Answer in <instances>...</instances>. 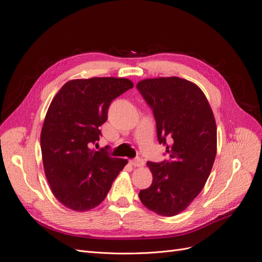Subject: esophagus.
Listing matches in <instances>:
<instances>
[{"mask_svg": "<svg viewBox=\"0 0 262 262\" xmlns=\"http://www.w3.org/2000/svg\"><path fill=\"white\" fill-rule=\"evenodd\" d=\"M130 163L133 165V166H138V167H141L144 165V160L141 159V158H135V159H132L130 160Z\"/></svg>", "mask_w": 262, "mask_h": 262, "instance_id": "34e87169", "label": "esophagus"}]
</instances>
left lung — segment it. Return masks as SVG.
<instances>
[{
    "label": "left lung",
    "mask_w": 262,
    "mask_h": 262,
    "mask_svg": "<svg viewBox=\"0 0 262 262\" xmlns=\"http://www.w3.org/2000/svg\"><path fill=\"white\" fill-rule=\"evenodd\" d=\"M138 90L152 110L158 142L169 160L148 161L152 183L142 203L161 216L183 212L201 192L216 156L217 129L202 90L180 77L144 79Z\"/></svg>",
    "instance_id": "obj_1"
}]
</instances>
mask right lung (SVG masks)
Listing matches in <instances>:
<instances>
[{"mask_svg": "<svg viewBox=\"0 0 262 262\" xmlns=\"http://www.w3.org/2000/svg\"><path fill=\"white\" fill-rule=\"evenodd\" d=\"M133 88L116 77L74 79L52 99L40 133L44 170L51 191L67 207L83 212L98 206L127 164L108 147L96 150L113 100Z\"/></svg>", "mask_w": 262, "mask_h": 262, "instance_id": "1", "label": "right lung"}]
</instances>
